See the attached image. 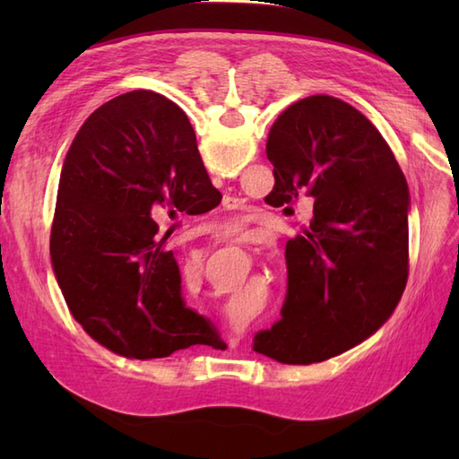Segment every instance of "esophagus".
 Wrapping results in <instances>:
<instances>
[{"instance_id":"34e87169","label":"esophagus","mask_w":459,"mask_h":459,"mask_svg":"<svg viewBox=\"0 0 459 459\" xmlns=\"http://www.w3.org/2000/svg\"><path fill=\"white\" fill-rule=\"evenodd\" d=\"M224 207H229V209H235V207H238V199L227 197V199H224ZM229 345H230V347H237V345H238V339H235V337L230 335V339H229Z\"/></svg>"}]
</instances>
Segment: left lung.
Returning <instances> with one entry per match:
<instances>
[{"label":"left lung","instance_id":"left-lung-1","mask_svg":"<svg viewBox=\"0 0 459 459\" xmlns=\"http://www.w3.org/2000/svg\"><path fill=\"white\" fill-rule=\"evenodd\" d=\"M276 207L314 199L301 235L288 240L281 319L255 335V351L286 365L345 353L393 316L408 280L403 169L367 116L327 94L307 96L272 124Z\"/></svg>","mask_w":459,"mask_h":459}]
</instances>
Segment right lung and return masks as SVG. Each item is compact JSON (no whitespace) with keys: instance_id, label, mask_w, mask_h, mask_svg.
<instances>
[{"instance_id":"right-lung-1","label":"right lung","mask_w":459,"mask_h":459,"mask_svg":"<svg viewBox=\"0 0 459 459\" xmlns=\"http://www.w3.org/2000/svg\"><path fill=\"white\" fill-rule=\"evenodd\" d=\"M214 199L197 138L178 104L152 91L116 96L89 116L58 181L51 260L68 309L126 359L197 343L204 319L185 307L161 212Z\"/></svg>"}]
</instances>
